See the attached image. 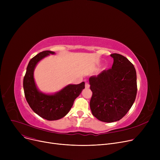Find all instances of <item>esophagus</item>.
I'll return each instance as SVG.
<instances>
[{
	"mask_svg": "<svg viewBox=\"0 0 160 160\" xmlns=\"http://www.w3.org/2000/svg\"><path fill=\"white\" fill-rule=\"evenodd\" d=\"M85 87H86V88H87V89H88V88H89V84L88 83H86V84H85Z\"/></svg>",
	"mask_w": 160,
	"mask_h": 160,
	"instance_id": "1",
	"label": "esophagus"
}]
</instances>
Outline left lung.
Returning a JSON list of instances; mask_svg holds the SVG:
<instances>
[{"label": "left lung", "instance_id": "8db88e82", "mask_svg": "<svg viewBox=\"0 0 160 160\" xmlns=\"http://www.w3.org/2000/svg\"><path fill=\"white\" fill-rule=\"evenodd\" d=\"M113 58L112 69L104 70L89 78L93 95L90 108L93 116L100 121H119L132 106L137 94V76L133 65L119 54Z\"/></svg>", "mask_w": 160, "mask_h": 160}]
</instances>
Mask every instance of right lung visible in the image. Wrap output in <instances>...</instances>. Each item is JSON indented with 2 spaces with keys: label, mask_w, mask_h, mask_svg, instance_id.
<instances>
[{
  "label": "right lung",
  "mask_w": 160,
  "mask_h": 160,
  "mask_svg": "<svg viewBox=\"0 0 160 160\" xmlns=\"http://www.w3.org/2000/svg\"><path fill=\"white\" fill-rule=\"evenodd\" d=\"M50 54H55V52L45 50L31 59L23 79V88L25 98L32 110L42 118L56 121L69 112L74 100L85 88V83L68 84L54 93L41 91L37 87L33 72L38 63Z\"/></svg>",
  "instance_id": "obj_1"
}]
</instances>
